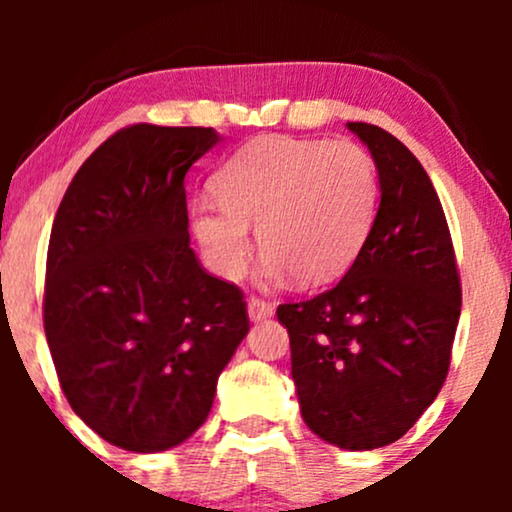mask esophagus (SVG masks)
<instances>
[{
  "label": "esophagus",
  "instance_id": "esophagus-1",
  "mask_svg": "<svg viewBox=\"0 0 512 512\" xmlns=\"http://www.w3.org/2000/svg\"><path fill=\"white\" fill-rule=\"evenodd\" d=\"M248 315L252 322H262V320H267V317L274 315V305L264 301V298L252 296L248 301Z\"/></svg>",
  "mask_w": 512,
  "mask_h": 512
}]
</instances>
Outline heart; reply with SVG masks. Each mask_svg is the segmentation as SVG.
I'll list each match as a JSON object with an SVG mask.
<instances>
[{
	"label": "heart",
	"instance_id": "obj_1",
	"mask_svg": "<svg viewBox=\"0 0 512 512\" xmlns=\"http://www.w3.org/2000/svg\"><path fill=\"white\" fill-rule=\"evenodd\" d=\"M219 195L192 207V231L211 267L236 276L250 255V223L269 281L293 272L325 284L356 260L373 226L378 173L361 144L260 137L219 170Z\"/></svg>",
	"mask_w": 512,
	"mask_h": 512
}]
</instances>
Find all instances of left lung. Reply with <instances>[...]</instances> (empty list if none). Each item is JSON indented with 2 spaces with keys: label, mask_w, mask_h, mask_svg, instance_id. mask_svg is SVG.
Segmentation results:
<instances>
[{
  "label": "left lung",
  "mask_w": 512,
  "mask_h": 512,
  "mask_svg": "<svg viewBox=\"0 0 512 512\" xmlns=\"http://www.w3.org/2000/svg\"><path fill=\"white\" fill-rule=\"evenodd\" d=\"M378 168L380 207L344 279L284 303L303 421L344 450L395 443L438 397L462 289L448 221L428 173L385 129L346 122Z\"/></svg>",
  "instance_id": "8db88e82"
}]
</instances>
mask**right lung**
Masks as SVG:
<instances>
[{
	"label": "right lung",
	"instance_id": "obj_1",
	"mask_svg": "<svg viewBox=\"0 0 512 512\" xmlns=\"http://www.w3.org/2000/svg\"><path fill=\"white\" fill-rule=\"evenodd\" d=\"M211 127L132 125L86 158L50 233L43 322L62 392L103 440L161 452L207 421L250 330L190 248L185 175Z\"/></svg>",
	"mask_w": 512,
	"mask_h": 512
}]
</instances>
